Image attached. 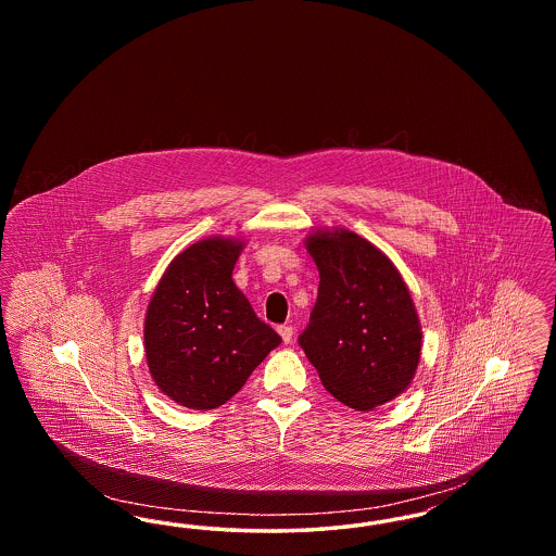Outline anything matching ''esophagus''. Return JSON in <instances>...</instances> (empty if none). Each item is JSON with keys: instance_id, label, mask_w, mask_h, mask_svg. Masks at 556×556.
Masks as SVG:
<instances>
[{"instance_id": "obj_1", "label": "esophagus", "mask_w": 556, "mask_h": 556, "mask_svg": "<svg viewBox=\"0 0 556 556\" xmlns=\"http://www.w3.org/2000/svg\"><path fill=\"white\" fill-rule=\"evenodd\" d=\"M277 331H279V336H281V340H283L286 344H290L291 338H293V327H291V325H279Z\"/></svg>"}]
</instances>
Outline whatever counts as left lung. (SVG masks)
<instances>
[{"mask_svg": "<svg viewBox=\"0 0 556 556\" xmlns=\"http://www.w3.org/2000/svg\"><path fill=\"white\" fill-rule=\"evenodd\" d=\"M306 250L320 281L298 342L325 390L367 413L400 396L417 372L424 331L415 302L394 263L348 229H317Z\"/></svg>", "mask_w": 556, "mask_h": 556, "instance_id": "obj_1", "label": "left lung"}]
</instances>
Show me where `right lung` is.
I'll return each mask as SVG.
<instances>
[{
    "label": "right lung",
    "instance_id": "obj_1",
    "mask_svg": "<svg viewBox=\"0 0 556 556\" xmlns=\"http://www.w3.org/2000/svg\"><path fill=\"white\" fill-rule=\"evenodd\" d=\"M233 238L191 243L166 266L150 300L143 344L164 396L211 410L236 396L281 338L233 283L243 250Z\"/></svg>",
    "mask_w": 556,
    "mask_h": 556
}]
</instances>
